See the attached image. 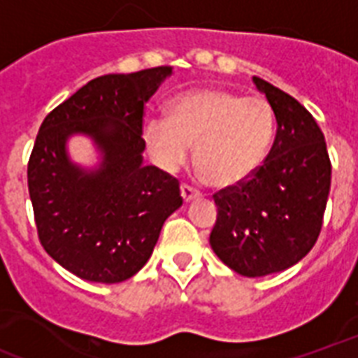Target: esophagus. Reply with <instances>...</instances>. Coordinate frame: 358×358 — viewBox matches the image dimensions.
I'll return each instance as SVG.
<instances>
[{
	"label": "esophagus",
	"instance_id": "1",
	"mask_svg": "<svg viewBox=\"0 0 358 358\" xmlns=\"http://www.w3.org/2000/svg\"><path fill=\"white\" fill-rule=\"evenodd\" d=\"M199 197H201V191L197 187H193L189 184H182V199H184L185 203H189V201Z\"/></svg>",
	"mask_w": 358,
	"mask_h": 358
}]
</instances>
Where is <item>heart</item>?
<instances>
[{"mask_svg": "<svg viewBox=\"0 0 358 358\" xmlns=\"http://www.w3.org/2000/svg\"><path fill=\"white\" fill-rule=\"evenodd\" d=\"M143 138L154 159L167 169L182 167L189 144H195L199 176L215 187H229L253 176L266 159L274 113L257 95L195 90L171 103L169 120H148Z\"/></svg>", "mask_w": 358, "mask_h": 358, "instance_id": "b5f03b06", "label": "heart"}]
</instances>
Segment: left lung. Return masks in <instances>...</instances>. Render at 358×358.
Returning a JSON list of instances; mask_svg holds the SVG:
<instances>
[{
  "label": "left lung",
  "mask_w": 358,
  "mask_h": 358,
  "mask_svg": "<svg viewBox=\"0 0 358 358\" xmlns=\"http://www.w3.org/2000/svg\"><path fill=\"white\" fill-rule=\"evenodd\" d=\"M276 116V138L259 171L214 193L210 245L229 268L259 278L293 266L323 227L331 191L324 135L299 101L253 76Z\"/></svg>",
  "instance_id": "left-lung-1"
}]
</instances>
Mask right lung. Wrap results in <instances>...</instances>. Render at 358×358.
Here are the masks:
<instances>
[{
    "instance_id": "add662e5",
    "label": "right lung",
    "mask_w": 358,
    "mask_h": 358,
    "mask_svg": "<svg viewBox=\"0 0 358 358\" xmlns=\"http://www.w3.org/2000/svg\"><path fill=\"white\" fill-rule=\"evenodd\" d=\"M171 67L90 80L48 113L27 161V187L41 245L75 276L97 283L129 280L143 268L161 227L182 206L180 182L143 165L146 101ZM94 136L106 154L97 173L71 166L64 138Z\"/></svg>"
}]
</instances>
